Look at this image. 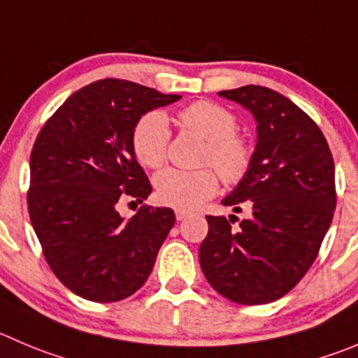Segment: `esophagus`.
Here are the masks:
<instances>
[{
    "label": "esophagus",
    "instance_id": "esophagus-1",
    "mask_svg": "<svg viewBox=\"0 0 358 358\" xmlns=\"http://www.w3.org/2000/svg\"><path fill=\"white\" fill-rule=\"evenodd\" d=\"M188 216H189L188 210H181V209H177V210H176V217H177V220H179V221L186 220V217H188Z\"/></svg>",
    "mask_w": 358,
    "mask_h": 358
}]
</instances>
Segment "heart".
<instances>
[{"label":"heart","mask_w":358,"mask_h":358,"mask_svg":"<svg viewBox=\"0 0 358 358\" xmlns=\"http://www.w3.org/2000/svg\"><path fill=\"white\" fill-rule=\"evenodd\" d=\"M177 121L207 141L200 163L214 166L227 185H239L248 176L253 165V142L237 131L239 121L230 108L216 101L200 100L177 112ZM169 144L170 128L162 112H148L138 119L131 134V145L141 165L159 169L169 156ZM213 169L163 170L155 179L156 196L173 209H195L209 200L220 186L218 171Z\"/></svg>","instance_id":"obj_1"}]
</instances>
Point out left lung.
<instances>
[{"label":"left lung","mask_w":358,"mask_h":358,"mask_svg":"<svg viewBox=\"0 0 358 358\" xmlns=\"http://www.w3.org/2000/svg\"><path fill=\"white\" fill-rule=\"evenodd\" d=\"M258 122L253 165L223 206L250 217L206 216L199 258L210 287L244 306L274 302L301 281L332 223L334 158L325 135L301 107L264 86L220 91Z\"/></svg>","instance_id":"8db88e82"}]
</instances>
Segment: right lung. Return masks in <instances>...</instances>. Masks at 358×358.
Segmentation results:
<instances>
[{
	"mask_svg": "<svg viewBox=\"0 0 358 358\" xmlns=\"http://www.w3.org/2000/svg\"><path fill=\"white\" fill-rule=\"evenodd\" d=\"M179 98L101 79L75 91L42 126L29 159L28 210L50 271L75 295L117 302L151 274L176 214L142 206L122 220L117 203L152 192L135 159V124Z\"/></svg>",
	"mask_w": 358,
	"mask_h": 358,
	"instance_id": "1",
	"label": "right lung"
}]
</instances>
